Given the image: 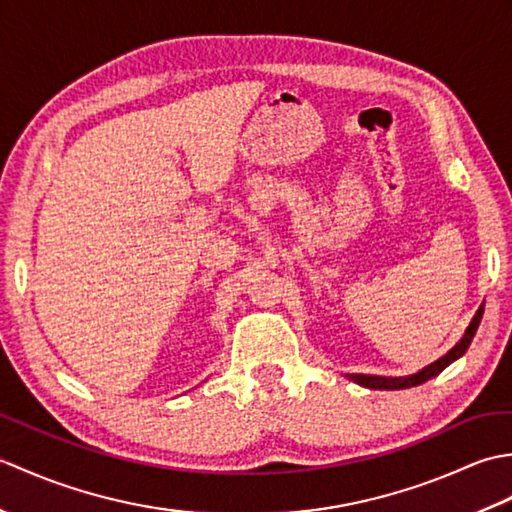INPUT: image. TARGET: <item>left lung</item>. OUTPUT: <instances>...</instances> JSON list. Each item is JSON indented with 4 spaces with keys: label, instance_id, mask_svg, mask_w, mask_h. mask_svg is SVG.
Returning a JSON list of instances; mask_svg holds the SVG:
<instances>
[{
    "label": "left lung",
    "instance_id": "obj_1",
    "mask_svg": "<svg viewBox=\"0 0 512 512\" xmlns=\"http://www.w3.org/2000/svg\"><path fill=\"white\" fill-rule=\"evenodd\" d=\"M482 314H484V303L480 306V310L475 312V317L471 319L469 328H466L462 339L455 343L451 350L440 356L438 361H433L431 365L422 367L420 372L416 374H409V376H374V374H347V378L354 380L356 385L361 387H367V389H409V387H416V385H422L427 383L429 378L438 376L444 367H449L453 361H458V358L469 350V345L473 341V336L477 332V328H480V321H482Z\"/></svg>",
    "mask_w": 512,
    "mask_h": 512
}]
</instances>
